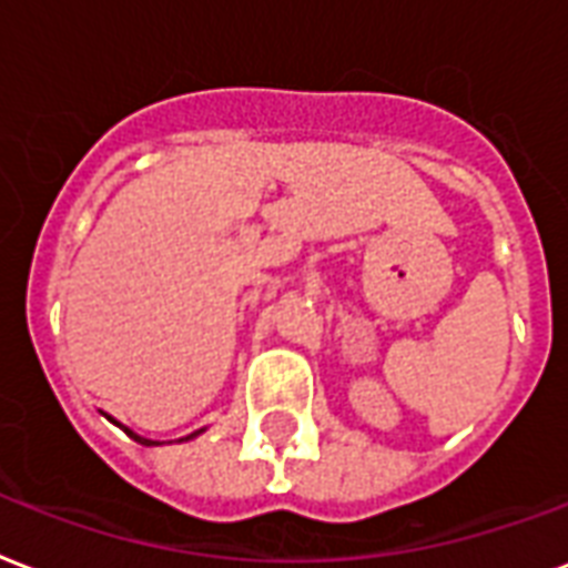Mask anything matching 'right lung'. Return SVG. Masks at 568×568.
<instances>
[{"instance_id":"right-lung-1","label":"right lung","mask_w":568,"mask_h":568,"mask_svg":"<svg viewBox=\"0 0 568 568\" xmlns=\"http://www.w3.org/2000/svg\"><path fill=\"white\" fill-rule=\"evenodd\" d=\"M112 423H115V419H112ZM121 426V423H119ZM124 428V426H121ZM124 432H128L130 438L133 440H140V444H145V447H151V444H154V440H145V438H140V435H136V432H130V428H124ZM202 432H205V428H199V432H193V435H187V438H181V440H190V438H196V435H202Z\"/></svg>"}]
</instances>
